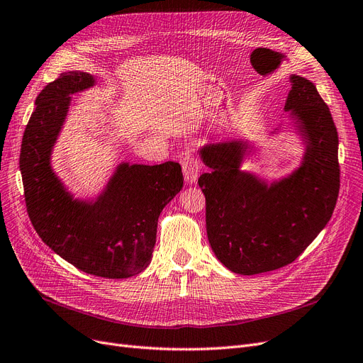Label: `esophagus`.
<instances>
[{
	"label": "esophagus",
	"instance_id": "1",
	"mask_svg": "<svg viewBox=\"0 0 363 363\" xmlns=\"http://www.w3.org/2000/svg\"><path fill=\"white\" fill-rule=\"evenodd\" d=\"M183 174H184V180L189 183V184H194L196 183L198 180V172H199V162L196 161V159L194 156H184L183 159Z\"/></svg>",
	"mask_w": 363,
	"mask_h": 363
}]
</instances>
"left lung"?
I'll return each mask as SVG.
<instances>
[{"mask_svg":"<svg viewBox=\"0 0 363 363\" xmlns=\"http://www.w3.org/2000/svg\"><path fill=\"white\" fill-rule=\"evenodd\" d=\"M287 126L302 144L299 165L268 180L242 169L244 138L207 143L198 179L206 195L207 235L216 257L232 272L255 275L292 264L329 222L340 191L338 133L315 84L289 77Z\"/></svg>","mask_w":363,"mask_h":363,"instance_id":"1","label":"left lung"}]
</instances>
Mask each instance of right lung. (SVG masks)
Here are the masks:
<instances>
[{
	"label": "right lung",
	"instance_id": "1",
	"mask_svg": "<svg viewBox=\"0 0 363 363\" xmlns=\"http://www.w3.org/2000/svg\"><path fill=\"white\" fill-rule=\"evenodd\" d=\"M96 86L83 71L62 72L35 99L21 147L26 210L40 238L71 265L106 279H128L152 260L159 214L183 187L177 162H121L92 198H76L52 167L71 95Z\"/></svg>",
	"mask_w": 363,
	"mask_h": 363
}]
</instances>
